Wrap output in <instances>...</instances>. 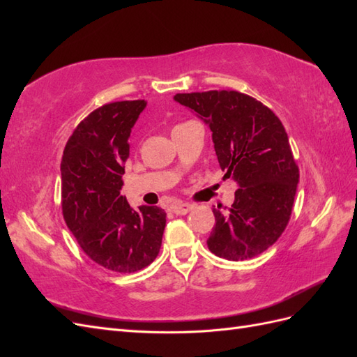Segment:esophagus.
<instances>
[{
	"label": "esophagus",
	"instance_id": "esophagus-1",
	"mask_svg": "<svg viewBox=\"0 0 357 357\" xmlns=\"http://www.w3.org/2000/svg\"><path fill=\"white\" fill-rule=\"evenodd\" d=\"M192 208H193V205H192V204H189V202H183V204H176V205H172V207H171L169 210H171V213H174V214H177V215H185V214H188Z\"/></svg>",
	"mask_w": 357,
	"mask_h": 357
}]
</instances>
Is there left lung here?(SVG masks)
Segmentation results:
<instances>
[{"mask_svg": "<svg viewBox=\"0 0 357 357\" xmlns=\"http://www.w3.org/2000/svg\"><path fill=\"white\" fill-rule=\"evenodd\" d=\"M174 100L208 125L225 178L238 185L228 211L213 208L210 252L235 262L264 253L286 229L299 181L283 123L236 91L177 93Z\"/></svg>", "mask_w": 357, "mask_h": 357, "instance_id": "1", "label": "left lung"}]
</instances>
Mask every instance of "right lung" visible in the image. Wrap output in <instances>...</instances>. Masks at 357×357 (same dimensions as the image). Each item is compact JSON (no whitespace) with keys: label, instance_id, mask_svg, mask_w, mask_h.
I'll list each match as a JSON object with an SVG mask.
<instances>
[{"label":"right lung","instance_id":"1","mask_svg":"<svg viewBox=\"0 0 357 357\" xmlns=\"http://www.w3.org/2000/svg\"><path fill=\"white\" fill-rule=\"evenodd\" d=\"M147 102L117 101L93 110L74 129L61 162L62 214L82 250L110 271L135 273L152 264L167 213L121 195L129 135Z\"/></svg>","mask_w":357,"mask_h":357}]
</instances>
